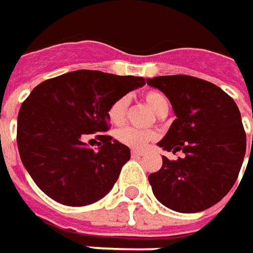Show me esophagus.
Returning <instances> with one entry per match:
<instances>
[{"instance_id":"1","label":"esophagus","mask_w":253,"mask_h":253,"mask_svg":"<svg viewBox=\"0 0 253 253\" xmlns=\"http://www.w3.org/2000/svg\"><path fill=\"white\" fill-rule=\"evenodd\" d=\"M131 155H132V158H141V156H143V152L133 149V151L131 152Z\"/></svg>"}]
</instances>
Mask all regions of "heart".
Returning a JSON list of instances; mask_svg holds the SVG:
<instances>
[{
  "label": "heart",
  "mask_w": 253,
  "mask_h": 253,
  "mask_svg": "<svg viewBox=\"0 0 253 253\" xmlns=\"http://www.w3.org/2000/svg\"><path fill=\"white\" fill-rule=\"evenodd\" d=\"M143 101L146 102V105L151 108L152 111L156 115H159L165 110H169V100L166 98L165 94L159 91H148L143 94ZM128 105H129V98L128 97H120L118 100L112 102L108 108L107 117L112 125H122L126 118V111H128ZM117 141L129 146L132 149H145L146 145L156 138V133L152 131H141L136 128H122L115 133Z\"/></svg>",
  "instance_id": "1"
}]
</instances>
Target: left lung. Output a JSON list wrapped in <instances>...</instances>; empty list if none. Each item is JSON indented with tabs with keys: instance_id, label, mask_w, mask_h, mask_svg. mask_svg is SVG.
I'll use <instances>...</instances> for the list:
<instances>
[{
	"instance_id": "obj_1",
	"label": "left lung",
	"mask_w": 253,
	"mask_h": 253,
	"mask_svg": "<svg viewBox=\"0 0 253 253\" xmlns=\"http://www.w3.org/2000/svg\"><path fill=\"white\" fill-rule=\"evenodd\" d=\"M169 98L176 120L158 145L184 153L149 174L155 197L177 212H199L222 200L238 179L247 135L235 101L218 85L191 76L146 79ZM253 146V136H252Z\"/></svg>"
}]
</instances>
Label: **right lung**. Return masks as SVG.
<instances>
[{
    "mask_svg": "<svg viewBox=\"0 0 253 253\" xmlns=\"http://www.w3.org/2000/svg\"><path fill=\"white\" fill-rule=\"evenodd\" d=\"M142 85L143 77L76 70L35 87L18 114L16 141L25 169L46 196L82 207L114 187L129 148L108 135H97L98 149L84 139L108 131L110 105Z\"/></svg>",
    "mask_w": 253,
    "mask_h": 253,
    "instance_id": "1",
    "label": "right lung"
}]
</instances>
